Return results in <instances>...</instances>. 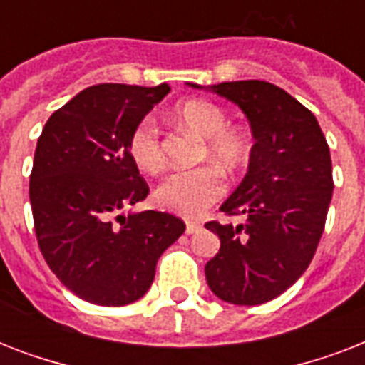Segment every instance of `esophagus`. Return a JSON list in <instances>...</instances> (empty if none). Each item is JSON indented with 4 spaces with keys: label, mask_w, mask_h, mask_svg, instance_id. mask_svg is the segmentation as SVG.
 <instances>
[{
    "label": "esophagus",
    "mask_w": 365,
    "mask_h": 365,
    "mask_svg": "<svg viewBox=\"0 0 365 365\" xmlns=\"http://www.w3.org/2000/svg\"><path fill=\"white\" fill-rule=\"evenodd\" d=\"M200 231V223L199 222H187L185 223V233L195 235Z\"/></svg>",
    "instance_id": "1"
}]
</instances>
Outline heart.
Masks as SVG:
<instances>
[{
    "mask_svg": "<svg viewBox=\"0 0 365 365\" xmlns=\"http://www.w3.org/2000/svg\"><path fill=\"white\" fill-rule=\"evenodd\" d=\"M174 117L205 138V155L235 172L246 165L250 142L242 132L229 128L227 115L220 106L208 100H185L174 108ZM128 153L138 168L157 172L165 163L159 130L151 119H143L128 136ZM225 191L222 174L214 166H200L193 170H178L166 176L155 189V202L159 208L180 216H197L216 202Z\"/></svg>",
    "mask_w": 365,
    "mask_h": 365,
    "instance_id": "b5f03b06",
    "label": "heart"
}]
</instances>
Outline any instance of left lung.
I'll return each instance as SVG.
<instances>
[{
	"mask_svg": "<svg viewBox=\"0 0 365 365\" xmlns=\"http://www.w3.org/2000/svg\"><path fill=\"white\" fill-rule=\"evenodd\" d=\"M206 88L239 106L254 136L248 172L220 210L244 223H206L220 252L206 282L233 305H261L307 271L328 216L331 157L317 117L277 85L225 81Z\"/></svg>",
	"mask_w": 365,
	"mask_h": 365,
	"instance_id": "8db88e82",
	"label": "left lung"
}]
</instances>
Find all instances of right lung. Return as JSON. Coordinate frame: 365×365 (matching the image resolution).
Returning <instances> with one entry per match:
<instances>
[{
	"label": "right lung",
	"instance_id": "add662e5",
	"mask_svg": "<svg viewBox=\"0 0 365 365\" xmlns=\"http://www.w3.org/2000/svg\"><path fill=\"white\" fill-rule=\"evenodd\" d=\"M168 93L166 83L94 85L54 111L37 140L30 176L37 244L60 282L94 305L145 295L160 254L185 231L166 212H123L149 193L128 136Z\"/></svg>",
	"mask_w": 365,
	"mask_h": 365
}]
</instances>
